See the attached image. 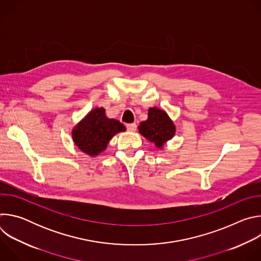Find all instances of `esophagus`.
I'll list each match as a JSON object with an SVG mask.
<instances>
[{
	"label": "esophagus",
	"mask_w": 261,
	"mask_h": 261,
	"mask_svg": "<svg viewBox=\"0 0 261 261\" xmlns=\"http://www.w3.org/2000/svg\"><path fill=\"white\" fill-rule=\"evenodd\" d=\"M126 127H127V129H128L129 131H135V130L137 129V126H136V124H135V123L127 124V125H126Z\"/></svg>",
	"instance_id": "34e87169"
}]
</instances>
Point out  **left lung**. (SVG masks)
<instances>
[{
	"instance_id": "8db88e82",
	"label": "left lung",
	"mask_w": 261,
	"mask_h": 261,
	"mask_svg": "<svg viewBox=\"0 0 261 261\" xmlns=\"http://www.w3.org/2000/svg\"><path fill=\"white\" fill-rule=\"evenodd\" d=\"M139 133L151 142H154L157 147L171 139L175 133V127L165 111L153 107L148 109L147 120L141 122L138 126Z\"/></svg>"
}]
</instances>
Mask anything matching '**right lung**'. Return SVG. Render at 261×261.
Segmentation results:
<instances>
[{
	"label": "right lung",
	"instance_id": "obj_1",
	"mask_svg": "<svg viewBox=\"0 0 261 261\" xmlns=\"http://www.w3.org/2000/svg\"><path fill=\"white\" fill-rule=\"evenodd\" d=\"M125 130V126L120 121L106 118L105 109L101 107L90 111L73 129L72 137L83 152L93 157L105 150L115 134Z\"/></svg>",
	"mask_w": 261,
	"mask_h": 261
}]
</instances>
